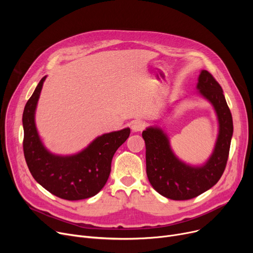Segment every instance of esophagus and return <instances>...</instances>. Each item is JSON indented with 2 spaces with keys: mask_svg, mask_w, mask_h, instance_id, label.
Returning <instances> with one entry per match:
<instances>
[{
  "mask_svg": "<svg viewBox=\"0 0 253 253\" xmlns=\"http://www.w3.org/2000/svg\"><path fill=\"white\" fill-rule=\"evenodd\" d=\"M144 127H145V123L143 121H141V120H135V121L132 122V125H131V129L134 132L142 131L144 129Z\"/></svg>",
  "mask_w": 253,
  "mask_h": 253,
  "instance_id": "34e87169",
  "label": "esophagus"
}]
</instances>
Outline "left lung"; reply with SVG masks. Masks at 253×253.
Instances as JSON below:
<instances>
[{"instance_id":"left-lung-1","label":"left lung","mask_w":253,"mask_h":253,"mask_svg":"<svg viewBox=\"0 0 253 253\" xmlns=\"http://www.w3.org/2000/svg\"><path fill=\"white\" fill-rule=\"evenodd\" d=\"M197 88L214 106L219 123L214 151L205 165L192 167L179 161L170 149L167 135L160 128L150 127L142 132L148 178L159 194L171 200H189L213 187L228 162L233 119L222 89L214 77L205 70L199 76Z\"/></svg>"}]
</instances>
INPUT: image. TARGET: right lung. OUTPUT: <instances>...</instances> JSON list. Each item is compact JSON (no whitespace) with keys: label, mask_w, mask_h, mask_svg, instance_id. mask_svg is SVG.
I'll list each match as a JSON object with an SVG mask.
<instances>
[{"label":"right lung","mask_w":253,"mask_h":253,"mask_svg":"<svg viewBox=\"0 0 253 253\" xmlns=\"http://www.w3.org/2000/svg\"><path fill=\"white\" fill-rule=\"evenodd\" d=\"M45 79L39 82L24 106L22 124L25 162L33 177L58 198L76 201L95 196L108 180L114 154L129 137L130 129L98 136L77 155H52L40 140L35 125L36 106Z\"/></svg>","instance_id":"add662e5"}]
</instances>
